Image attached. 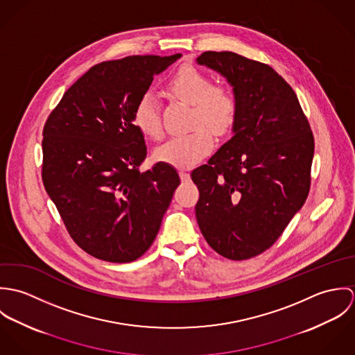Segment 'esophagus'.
Wrapping results in <instances>:
<instances>
[{
    "label": "esophagus",
    "instance_id": "34e87169",
    "mask_svg": "<svg viewBox=\"0 0 355 355\" xmlns=\"http://www.w3.org/2000/svg\"><path fill=\"white\" fill-rule=\"evenodd\" d=\"M179 176H180L182 182H184V180H187V179L190 178V173H189L187 171H184V169H180V172H179Z\"/></svg>",
    "mask_w": 355,
    "mask_h": 355
}]
</instances>
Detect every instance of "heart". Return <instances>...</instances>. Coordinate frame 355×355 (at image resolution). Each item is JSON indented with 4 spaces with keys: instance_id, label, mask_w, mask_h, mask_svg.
I'll return each mask as SVG.
<instances>
[{
    "instance_id": "1",
    "label": "heart",
    "mask_w": 355,
    "mask_h": 355,
    "mask_svg": "<svg viewBox=\"0 0 355 355\" xmlns=\"http://www.w3.org/2000/svg\"><path fill=\"white\" fill-rule=\"evenodd\" d=\"M166 90L178 100L191 105L190 125L196 127L184 135L173 137L155 149V159L178 166L190 168L213 149L214 137L231 130L236 117V98L225 85H214L194 67H182L166 83ZM132 123L146 138L159 139L162 123L158 102L145 94L137 102Z\"/></svg>"
}]
</instances>
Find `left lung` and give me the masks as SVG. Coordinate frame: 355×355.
<instances>
[{
  "label": "left lung",
  "instance_id": "1",
  "mask_svg": "<svg viewBox=\"0 0 355 355\" xmlns=\"http://www.w3.org/2000/svg\"><path fill=\"white\" fill-rule=\"evenodd\" d=\"M200 65L223 75L236 98L234 137L196 168V216L209 246L234 261L269 249L304 206L314 138L291 86L268 64L205 51Z\"/></svg>",
  "mask_w": 355,
  "mask_h": 355
}]
</instances>
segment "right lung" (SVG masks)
<instances>
[{"instance_id":"add662e5","label":"right lung","mask_w":355,"mask_h":355,"mask_svg":"<svg viewBox=\"0 0 355 355\" xmlns=\"http://www.w3.org/2000/svg\"><path fill=\"white\" fill-rule=\"evenodd\" d=\"M182 54L130 55L92 67L62 96L44 127L42 180L67 231L86 253L131 262L152 246L180 183L148 149L132 112L153 76Z\"/></svg>"}]
</instances>
